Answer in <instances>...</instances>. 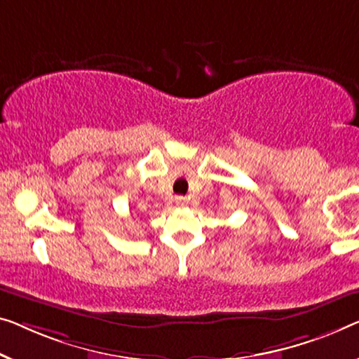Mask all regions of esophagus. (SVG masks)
Listing matches in <instances>:
<instances>
[{"label": "esophagus", "instance_id": "obj_1", "mask_svg": "<svg viewBox=\"0 0 359 359\" xmlns=\"http://www.w3.org/2000/svg\"><path fill=\"white\" fill-rule=\"evenodd\" d=\"M175 205H177L179 208H184V206L189 205V200H187L185 196H177V198H175Z\"/></svg>", "mask_w": 359, "mask_h": 359}]
</instances>
